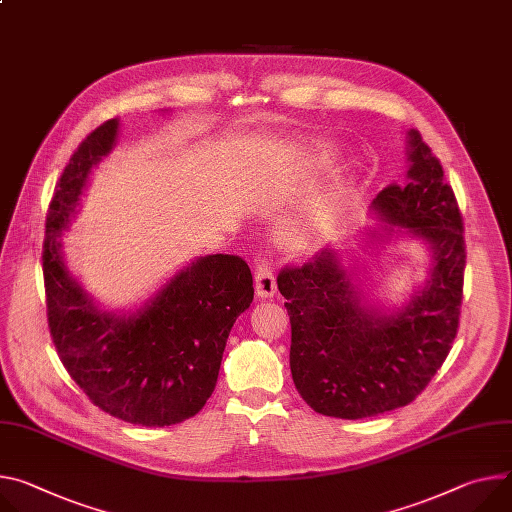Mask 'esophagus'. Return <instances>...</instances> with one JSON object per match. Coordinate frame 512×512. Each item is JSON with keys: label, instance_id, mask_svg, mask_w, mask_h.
<instances>
[{"label": "esophagus", "instance_id": "34e87169", "mask_svg": "<svg viewBox=\"0 0 512 512\" xmlns=\"http://www.w3.org/2000/svg\"><path fill=\"white\" fill-rule=\"evenodd\" d=\"M277 292V284H275V273L271 269V265L267 263V259L257 257L255 259V294L261 300L273 298Z\"/></svg>", "mask_w": 512, "mask_h": 512}]
</instances>
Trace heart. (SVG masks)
Instances as JSON below:
<instances>
[{
    "mask_svg": "<svg viewBox=\"0 0 512 512\" xmlns=\"http://www.w3.org/2000/svg\"><path fill=\"white\" fill-rule=\"evenodd\" d=\"M353 194V179L343 177L335 181L331 188L304 200L292 208L280 222L284 239L298 247H308L316 243L324 230L345 210Z\"/></svg>",
    "mask_w": 512,
    "mask_h": 512,
    "instance_id": "1",
    "label": "heart"
}]
</instances>
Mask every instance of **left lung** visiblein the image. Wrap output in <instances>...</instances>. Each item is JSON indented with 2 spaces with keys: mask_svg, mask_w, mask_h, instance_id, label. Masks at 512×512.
<instances>
[{
  "mask_svg": "<svg viewBox=\"0 0 512 512\" xmlns=\"http://www.w3.org/2000/svg\"><path fill=\"white\" fill-rule=\"evenodd\" d=\"M404 185L371 202L365 232L376 249L418 243L429 257L425 282L398 302L365 292L353 247H329L284 269L277 288L292 322L290 367L306 404L335 418H365L406 406L443 365L457 335L466 243L443 167L416 130H406Z\"/></svg>",
  "mask_w": 512,
  "mask_h": 512,
  "instance_id": "obj_1",
  "label": "left lung"
}]
</instances>
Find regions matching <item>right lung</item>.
<instances>
[{
	"instance_id": "right-lung-1",
	"label": "right lung",
	"mask_w": 512,
	"mask_h": 512,
	"mask_svg": "<svg viewBox=\"0 0 512 512\" xmlns=\"http://www.w3.org/2000/svg\"><path fill=\"white\" fill-rule=\"evenodd\" d=\"M118 132V118L91 132L55 190L42 255L49 327L65 369L91 402L130 425L169 427L212 396L228 333L253 302V275L241 257L216 253L185 263L132 308H108L83 288L61 237Z\"/></svg>"
}]
</instances>
